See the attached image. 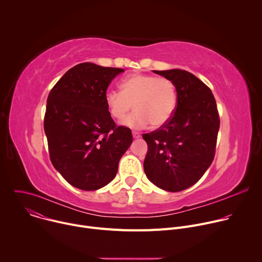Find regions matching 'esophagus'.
<instances>
[{"instance_id":"34e87169","label":"esophagus","mask_w":262,"mask_h":262,"mask_svg":"<svg viewBox=\"0 0 262 262\" xmlns=\"http://www.w3.org/2000/svg\"><path fill=\"white\" fill-rule=\"evenodd\" d=\"M133 137H134L135 139H139V138L141 137V135H140L139 133H137V132H133Z\"/></svg>"}]
</instances>
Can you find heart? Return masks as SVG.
<instances>
[{
    "mask_svg": "<svg viewBox=\"0 0 262 262\" xmlns=\"http://www.w3.org/2000/svg\"><path fill=\"white\" fill-rule=\"evenodd\" d=\"M121 92L110 90L104 95L108 114L121 121L130 112L134 113L123 122L129 128L142 129L149 123L161 127L172 118L177 103L174 83L167 78L151 74L134 73L122 80Z\"/></svg>",
    "mask_w": 262,
    "mask_h": 262,
    "instance_id": "heart-1",
    "label": "heart"
}]
</instances>
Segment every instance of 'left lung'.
Wrapping results in <instances>:
<instances>
[{"label": "left lung", "instance_id": "left-lung-1", "mask_svg": "<svg viewBox=\"0 0 262 262\" xmlns=\"http://www.w3.org/2000/svg\"><path fill=\"white\" fill-rule=\"evenodd\" d=\"M154 72L174 83L177 105L168 123L143 135L148 145L144 171L160 189L180 192L195 184L213 161L220 128L216 103L211 90L189 71Z\"/></svg>", "mask_w": 262, "mask_h": 262}]
</instances>
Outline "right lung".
I'll use <instances>...</instances> for the list:
<instances>
[{
	"instance_id": "add662e5",
	"label": "right lung",
	"mask_w": 262,
	"mask_h": 262,
	"mask_svg": "<svg viewBox=\"0 0 262 262\" xmlns=\"http://www.w3.org/2000/svg\"><path fill=\"white\" fill-rule=\"evenodd\" d=\"M122 68L81 63L51 90L45 115L50 159L74 188L95 191L113 180L130 146L129 128L117 126L104 101L106 89Z\"/></svg>"
}]
</instances>
